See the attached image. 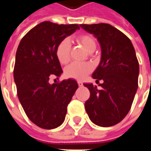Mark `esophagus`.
I'll list each match as a JSON object with an SVG mask.
<instances>
[{
  "label": "esophagus",
  "mask_w": 151,
  "mask_h": 151,
  "mask_svg": "<svg viewBox=\"0 0 151 151\" xmlns=\"http://www.w3.org/2000/svg\"><path fill=\"white\" fill-rule=\"evenodd\" d=\"M78 84L79 86H83V83H82V82H80V81H78Z\"/></svg>",
  "instance_id": "obj_1"
}]
</instances>
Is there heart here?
I'll use <instances>...</instances> for the list:
<instances>
[{"label": "heart", "mask_w": 151, "mask_h": 151, "mask_svg": "<svg viewBox=\"0 0 151 151\" xmlns=\"http://www.w3.org/2000/svg\"><path fill=\"white\" fill-rule=\"evenodd\" d=\"M78 43L82 44L87 52H92L96 48V42L91 35H81L76 38ZM71 44L68 39L61 40L57 45L56 56L60 64H67L69 60ZM93 70V67L88 63L73 62L65 69V74L67 78L82 80Z\"/></svg>", "instance_id": "heart-1"}]
</instances>
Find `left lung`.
Instances as JSON below:
<instances>
[{
	"label": "left lung",
	"instance_id": "obj_1",
	"mask_svg": "<svg viewBox=\"0 0 151 151\" xmlns=\"http://www.w3.org/2000/svg\"><path fill=\"white\" fill-rule=\"evenodd\" d=\"M80 27L97 38L101 47L100 63L93 73L96 86L86 84L91 93L85 108L89 118L96 125L116 124L129 111L138 86L139 64L133 43L116 28L107 23L82 24Z\"/></svg>",
	"mask_w": 151,
	"mask_h": 151
}]
</instances>
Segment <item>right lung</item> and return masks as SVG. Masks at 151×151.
Listing matches in <instances>:
<instances>
[{"label": "right lung", "instance_id": "add662e5", "mask_svg": "<svg viewBox=\"0 0 151 151\" xmlns=\"http://www.w3.org/2000/svg\"><path fill=\"white\" fill-rule=\"evenodd\" d=\"M79 28L78 24L43 22L28 31L18 47L14 78L18 99L28 118L42 129H52L64 122L78 88L73 79L50 84L49 78L58 79L63 73L56 47Z\"/></svg>", "mask_w": 151, "mask_h": 151}]
</instances>
